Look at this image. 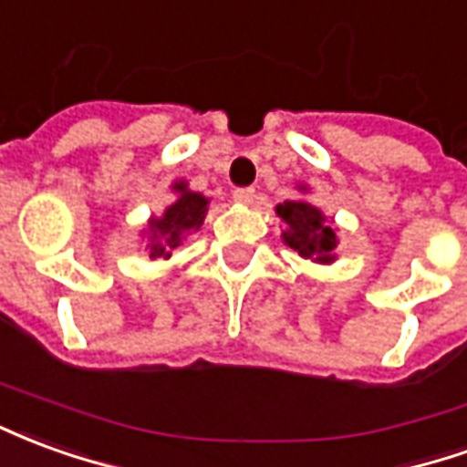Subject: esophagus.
I'll return each mask as SVG.
<instances>
[{
	"instance_id": "34e87169",
	"label": "esophagus",
	"mask_w": 467,
	"mask_h": 467,
	"mask_svg": "<svg viewBox=\"0 0 467 467\" xmlns=\"http://www.w3.org/2000/svg\"><path fill=\"white\" fill-rule=\"evenodd\" d=\"M233 197H234V202L250 204L254 202L257 192H254V187H237V190H233Z\"/></svg>"
}]
</instances>
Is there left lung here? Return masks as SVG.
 Wrapping results in <instances>:
<instances>
[{"label":"left lung","mask_w":467,"mask_h":467,"mask_svg":"<svg viewBox=\"0 0 467 467\" xmlns=\"http://www.w3.org/2000/svg\"><path fill=\"white\" fill-rule=\"evenodd\" d=\"M277 214L287 223L283 237L295 253L315 263H333L337 237L333 227L325 223L323 213L317 207L310 202H300V200H290V202L277 204Z\"/></svg>","instance_id":"1"}]
</instances>
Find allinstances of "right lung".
Segmentation results:
<instances>
[{"mask_svg": "<svg viewBox=\"0 0 467 467\" xmlns=\"http://www.w3.org/2000/svg\"><path fill=\"white\" fill-rule=\"evenodd\" d=\"M174 190L180 192L177 202L170 204L160 220L154 217L150 223V234H152L150 257L152 260H167L174 247L182 243L184 234H190L202 224L204 213H207V200L202 194L190 192L184 182L174 184Z\"/></svg>", "mask_w": 467, "mask_h": 467, "instance_id": "add662e5", "label": "right lung"}]
</instances>
